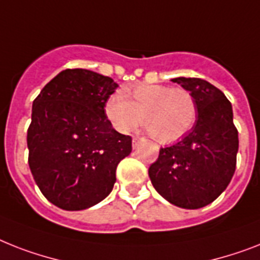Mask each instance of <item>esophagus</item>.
Instances as JSON below:
<instances>
[{"mask_svg":"<svg viewBox=\"0 0 260 260\" xmlns=\"http://www.w3.org/2000/svg\"><path fill=\"white\" fill-rule=\"evenodd\" d=\"M139 139H137V137H134V140H132V147H134V148H137V145H139Z\"/></svg>","mask_w":260,"mask_h":260,"instance_id":"esophagus-1","label":"esophagus"}]
</instances>
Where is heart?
I'll list each match as a JSON object with an SVG mask.
<instances>
[{
    "label": "heart",
    "instance_id": "obj_1",
    "mask_svg": "<svg viewBox=\"0 0 260 260\" xmlns=\"http://www.w3.org/2000/svg\"><path fill=\"white\" fill-rule=\"evenodd\" d=\"M104 112L121 134H128L144 120L147 131L156 140L171 143L193 126L198 108L195 97L184 88L141 82L109 96Z\"/></svg>",
    "mask_w": 260,
    "mask_h": 260
}]
</instances>
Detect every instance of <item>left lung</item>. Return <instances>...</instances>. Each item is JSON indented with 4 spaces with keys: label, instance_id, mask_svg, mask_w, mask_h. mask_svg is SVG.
<instances>
[{
    "label": "left lung",
    "instance_id": "left-lung-1",
    "mask_svg": "<svg viewBox=\"0 0 260 260\" xmlns=\"http://www.w3.org/2000/svg\"><path fill=\"white\" fill-rule=\"evenodd\" d=\"M195 97L198 119L192 131L160 148L148 170L155 189L175 206L196 210L212 203L227 188L239 148L233 107L220 89L195 77L172 79Z\"/></svg>",
    "mask_w": 260,
    "mask_h": 260
}]
</instances>
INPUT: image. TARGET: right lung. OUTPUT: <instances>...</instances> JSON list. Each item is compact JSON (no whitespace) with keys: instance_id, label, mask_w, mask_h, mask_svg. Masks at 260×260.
<instances>
[{"instance_id":"1","label":"right lung","mask_w":260,"mask_h":260,"mask_svg":"<svg viewBox=\"0 0 260 260\" xmlns=\"http://www.w3.org/2000/svg\"><path fill=\"white\" fill-rule=\"evenodd\" d=\"M117 86L96 72L65 69L33 101L27 161L42 195L62 210L105 199L117 164L132 151V137L113 129L104 112Z\"/></svg>"}]
</instances>
